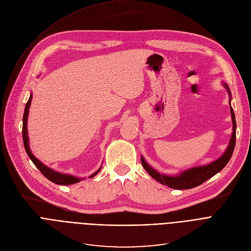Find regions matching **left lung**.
Listing matches in <instances>:
<instances>
[{"label": "left lung", "instance_id": "obj_1", "mask_svg": "<svg viewBox=\"0 0 251 251\" xmlns=\"http://www.w3.org/2000/svg\"><path fill=\"white\" fill-rule=\"evenodd\" d=\"M223 86L228 91L229 96L231 97V92L229 90L227 83H224ZM230 111H231V117H232V122H233V132H232V136L230 139V143L227 147V150L219 159H217L207 165L190 169L186 172H182L178 176H170L161 175L155 170H153L141 156V163L143 165L144 170L148 173V175H150V176L153 177L160 183H162V185L170 187L171 189L188 190V189H192L202 185V183L205 182L207 179L211 178L212 176H214L216 174H218L220 171H222L225 168L226 164L228 163V161L232 156L233 151H234L235 142H236V121H235V115H234V112H233V109L230 108Z\"/></svg>", "mask_w": 251, "mask_h": 251}]
</instances>
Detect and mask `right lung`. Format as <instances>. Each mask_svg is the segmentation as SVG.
<instances>
[{"label": "right lung", "instance_id": "1", "mask_svg": "<svg viewBox=\"0 0 251 251\" xmlns=\"http://www.w3.org/2000/svg\"><path fill=\"white\" fill-rule=\"evenodd\" d=\"M31 100H32V95L30 96L28 102L25 106V111H24V115H23V128H22V132H23V142H24V147L26 152L28 154V156L30 157V159L32 160V162L35 164L36 168L40 171V173L50 181H52L56 185H61V186H69V185H73V183H75L77 181L80 180V178L75 177L73 176L70 175H62L59 174L57 172L52 171L51 169L47 168L44 164H42L34 155H33L30 151L29 148V143H28V136H27V117H28V113H29V107L31 104ZM102 168H100L96 173H94L92 176H90L89 177H94L96 175L99 174V172L101 171Z\"/></svg>", "mask_w": 251, "mask_h": 251}]
</instances>
